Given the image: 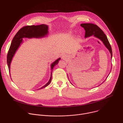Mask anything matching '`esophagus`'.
Masks as SVG:
<instances>
[{
    "instance_id": "34e87169",
    "label": "esophagus",
    "mask_w": 123,
    "mask_h": 123,
    "mask_svg": "<svg viewBox=\"0 0 123 123\" xmlns=\"http://www.w3.org/2000/svg\"><path fill=\"white\" fill-rule=\"evenodd\" d=\"M62 58H64L65 57V56H64V55H62Z\"/></svg>"
}]
</instances>
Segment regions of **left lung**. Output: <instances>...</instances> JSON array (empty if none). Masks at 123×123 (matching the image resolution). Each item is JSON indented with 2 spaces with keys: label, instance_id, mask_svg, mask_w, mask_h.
<instances>
[{
  "label": "left lung",
  "instance_id": "8db88e82",
  "mask_svg": "<svg viewBox=\"0 0 123 123\" xmlns=\"http://www.w3.org/2000/svg\"><path fill=\"white\" fill-rule=\"evenodd\" d=\"M81 26L84 28L85 30V37H87L93 35L94 37L100 39L109 50L111 54V58H112V52L111 47L107 36L104 33L103 31L97 25L92 23H83L81 24Z\"/></svg>",
  "mask_w": 123,
  "mask_h": 123
}]
</instances>
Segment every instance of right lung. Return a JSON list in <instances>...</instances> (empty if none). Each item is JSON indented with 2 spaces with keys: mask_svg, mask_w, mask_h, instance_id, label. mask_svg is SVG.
Wrapping results in <instances>:
<instances>
[{
  "mask_svg": "<svg viewBox=\"0 0 123 123\" xmlns=\"http://www.w3.org/2000/svg\"><path fill=\"white\" fill-rule=\"evenodd\" d=\"M48 26L45 24H42L40 25H31V26H27L22 27L16 33L14 37L11 46L10 47L9 51L7 54V64L9 68V71L10 74V64L12 58L15 54V51L19 47L20 43L22 42V38L24 37H28V38H32V37H44L45 35L47 34L48 31ZM60 58H58L56 61H55L51 65V72L50 74V78L49 81L44 86L41 87V88L39 89V90L44 88L46 86H48L50 83L52 79V69L55 65H56L59 60Z\"/></svg>",
  "mask_w": 123,
  "mask_h": 123,
  "instance_id": "right-lung-1",
  "label": "right lung"
}]
</instances>
